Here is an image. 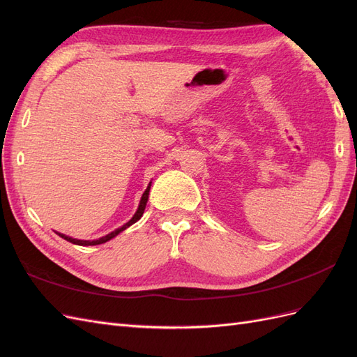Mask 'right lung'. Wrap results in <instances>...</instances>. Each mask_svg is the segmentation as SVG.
<instances>
[{
    "label": "right lung",
    "mask_w": 357,
    "mask_h": 357,
    "mask_svg": "<svg viewBox=\"0 0 357 357\" xmlns=\"http://www.w3.org/2000/svg\"><path fill=\"white\" fill-rule=\"evenodd\" d=\"M150 186H152V181L149 183L147 189L144 190L143 197H142V201H139V205H138V208H137L135 214L132 215V219L129 220V222H126L123 226H121V228H117L116 231H113V232H110V234H107L105 236H101V238H98V240H92V241H91V240H77V238H71V236H67V235L59 234V232H56V234L61 236V238L67 240V241H70V243H73V244H77V245H96V244H102V243H107V241H109V240L114 238V236H116V235H119V234H121L122 231H125L126 228H129V226L134 225L137 220L142 219V215H143V213H144V208H146L147 199H149V192H150Z\"/></svg>",
    "instance_id": "obj_1"
}]
</instances>
